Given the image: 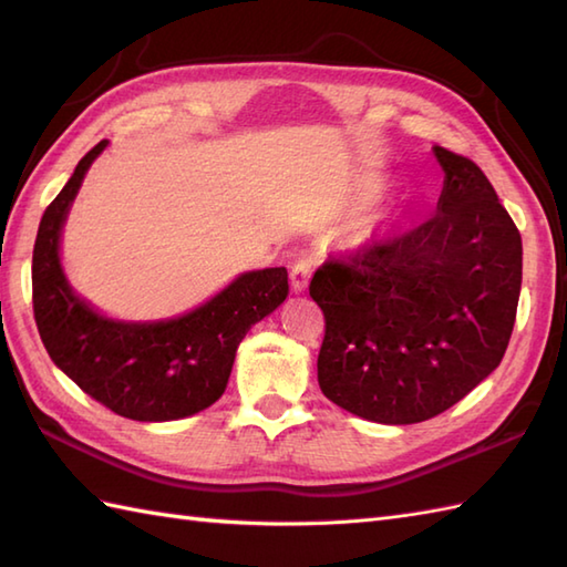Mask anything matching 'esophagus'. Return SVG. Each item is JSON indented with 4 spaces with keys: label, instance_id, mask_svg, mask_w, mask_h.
Here are the masks:
<instances>
[{
    "label": "esophagus",
    "instance_id": "esophagus-1",
    "mask_svg": "<svg viewBox=\"0 0 567 567\" xmlns=\"http://www.w3.org/2000/svg\"><path fill=\"white\" fill-rule=\"evenodd\" d=\"M290 280H292V290L295 292H305L311 280V260L309 258H299L292 270H290Z\"/></svg>",
    "mask_w": 567,
    "mask_h": 567
}]
</instances>
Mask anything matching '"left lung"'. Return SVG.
Returning a JSON list of instances; mask_svg holds the SVG:
<instances>
[{
	"label": "left lung",
	"mask_w": 567,
	"mask_h": 567,
	"mask_svg": "<svg viewBox=\"0 0 567 567\" xmlns=\"http://www.w3.org/2000/svg\"><path fill=\"white\" fill-rule=\"evenodd\" d=\"M436 214L329 258L309 295L327 333L319 388L378 424H419L475 390L507 351L522 292V236L485 173L433 146Z\"/></svg>",
	"instance_id": "1"
}]
</instances>
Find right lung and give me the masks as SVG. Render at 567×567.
I'll return each mask as SVG.
<instances>
[{
	"instance_id": "right-lung-1",
	"label": "right lung",
	"mask_w": 567,
	"mask_h": 567,
	"mask_svg": "<svg viewBox=\"0 0 567 567\" xmlns=\"http://www.w3.org/2000/svg\"><path fill=\"white\" fill-rule=\"evenodd\" d=\"M100 141L48 204L33 246V317L53 363L114 414L173 421L212 406L226 390L236 348L285 302V268L238 275L209 302L167 321H114L80 299L60 265V231Z\"/></svg>"
}]
</instances>
